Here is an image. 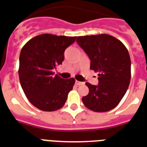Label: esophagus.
Wrapping results in <instances>:
<instances>
[{
	"label": "esophagus",
	"instance_id": "34e87169",
	"mask_svg": "<svg viewBox=\"0 0 147 147\" xmlns=\"http://www.w3.org/2000/svg\"><path fill=\"white\" fill-rule=\"evenodd\" d=\"M76 84L77 86H82V85H84L85 83L82 82H79V81H76Z\"/></svg>",
	"mask_w": 147,
	"mask_h": 147
}]
</instances>
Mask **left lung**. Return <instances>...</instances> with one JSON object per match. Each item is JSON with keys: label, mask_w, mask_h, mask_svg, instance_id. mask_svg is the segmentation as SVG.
<instances>
[{"label": "left lung", "mask_w": 147, "mask_h": 147, "mask_svg": "<svg viewBox=\"0 0 147 147\" xmlns=\"http://www.w3.org/2000/svg\"><path fill=\"white\" fill-rule=\"evenodd\" d=\"M76 41L90 59V69L98 72L99 84L86 82L88 95L82 103L95 112H106L118 106L131 79V60L120 40L108 34L78 36Z\"/></svg>", "instance_id": "left-lung-1"}]
</instances>
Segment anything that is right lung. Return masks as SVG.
<instances>
[{"label":"right lung","instance_id":"right-lung-1","mask_svg":"<svg viewBox=\"0 0 147 147\" xmlns=\"http://www.w3.org/2000/svg\"><path fill=\"white\" fill-rule=\"evenodd\" d=\"M76 36L41 34L29 40L22 48L18 76L31 104L43 111H54L65 105L75 79H64L53 69L61 65L65 49Z\"/></svg>","mask_w":147,"mask_h":147}]
</instances>
